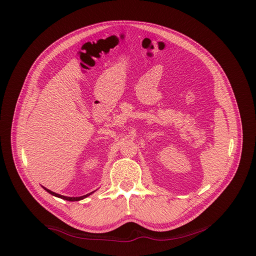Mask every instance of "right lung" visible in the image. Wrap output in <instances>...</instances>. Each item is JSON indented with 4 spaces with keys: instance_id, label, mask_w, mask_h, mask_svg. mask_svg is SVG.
Wrapping results in <instances>:
<instances>
[{
    "instance_id": "add662e5",
    "label": "right lung",
    "mask_w": 256,
    "mask_h": 256,
    "mask_svg": "<svg viewBox=\"0 0 256 256\" xmlns=\"http://www.w3.org/2000/svg\"><path fill=\"white\" fill-rule=\"evenodd\" d=\"M45 188V187H44ZM45 190H47L49 194H53V196H58V198H64V200H66V201H80V200H82V198H86L88 196H90L91 194H86V196H77V198H69V196H60V194H55V192H51V190H47V188H45Z\"/></svg>"
}]
</instances>
